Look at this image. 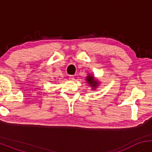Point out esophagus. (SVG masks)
Here are the masks:
<instances>
[{
  "mask_svg": "<svg viewBox=\"0 0 152 152\" xmlns=\"http://www.w3.org/2000/svg\"><path fill=\"white\" fill-rule=\"evenodd\" d=\"M69 79H71V80H74V79H75L74 76H73V75H70V76H69Z\"/></svg>",
  "mask_w": 152,
  "mask_h": 152,
  "instance_id": "1",
  "label": "esophagus"
}]
</instances>
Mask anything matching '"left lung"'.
<instances>
[{"instance_id":"left-lung-1","label":"left lung","mask_w":152,"mask_h":152,"mask_svg":"<svg viewBox=\"0 0 152 152\" xmlns=\"http://www.w3.org/2000/svg\"><path fill=\"white\" fill-rule=\"evenodd\" d=\"M86 82L92 87L93 89H96V87L99 85V81L97 80H96L93 76L91 75H88V76H86Z\"/></svg>"}]
</instances>
